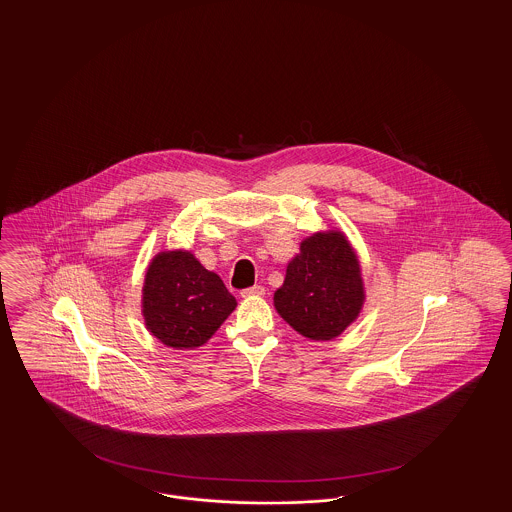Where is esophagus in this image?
Wrapping results in <instances>:
<instances>
[{
  "mask_svg": "<svg viewBox=\"0 0 512 512\" xmlns=\"http://www.w3.org/2000/svg\"><path fill=\"white\" fill-rule=\"evenodd\" d=\"M259 297V295H265V288L263 286H253V288H247L242 292V297Z\"/></svg>",
  "mask_w": 512,
  "mask_h": 512,
  "instance_id": "34e87169",
  "label": "esophagus"
}]
</instances>
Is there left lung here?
<instances>
[{
	"mask_svg": "<svg viewBox=\"0 0 512 512\" xmlns=\"http://www.w3.org/2000/svg\"><path fill=\"white\" fill-rule=\"evenodd\" d=\"M365 301L361 259L340 228L303 238L274 292L276 313L313 341L336 340L363 313Z\"/></svg>",
	"mask_w": 512,
	"mask_h": 512,
	"instance_id": "left-lung-1",
	"label": "left lung"
}]
</instances>
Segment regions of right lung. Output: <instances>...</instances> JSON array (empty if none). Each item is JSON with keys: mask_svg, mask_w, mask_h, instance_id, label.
I'll use <instances>...</instances> for the list:
<instances>
[{"mask_svg": "<svg viewBox=\"0 0 512 512\" xmlns=\"http://www.w3.org/2000/svg\"><path fill=\"white\" fill-rule=\"evenodd\" d=\"M236 307L219 274L203 267L192 251H159L149 261L142 317L147 332L163 345L176 351L205 345Z\"/></svg>", "mask_w": 512, "mask_h": 512, "instance_id": "1", "label": "right lung"}]
</instances>
